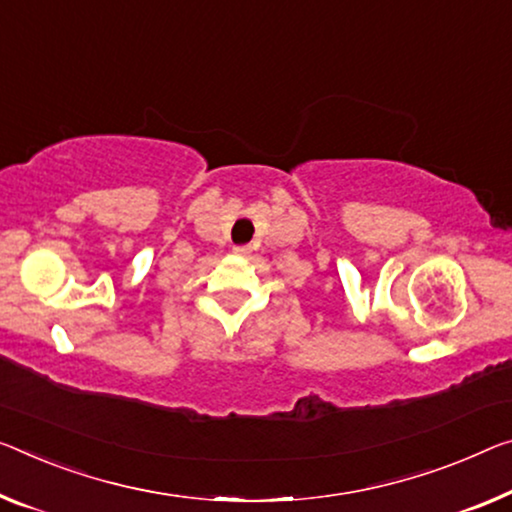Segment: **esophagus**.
I'll use <instances>...</instances> for the list:
<instances>
[{
  "label": "esophagus",
  "instance_id": "34e87169",
  "mask_svg": "<svg viewBox=\"0 0 512 512\" xmlns=\"http://www.w3.org/2000/svg\"><path fill=\"white\" fill-rule=\"evenodd\" d=\"M251 247L249 245H242V247H235V254H249Z\"/></svg>",
  "mask_w": 512,
  "mask_h": 512
}]
</instances>
